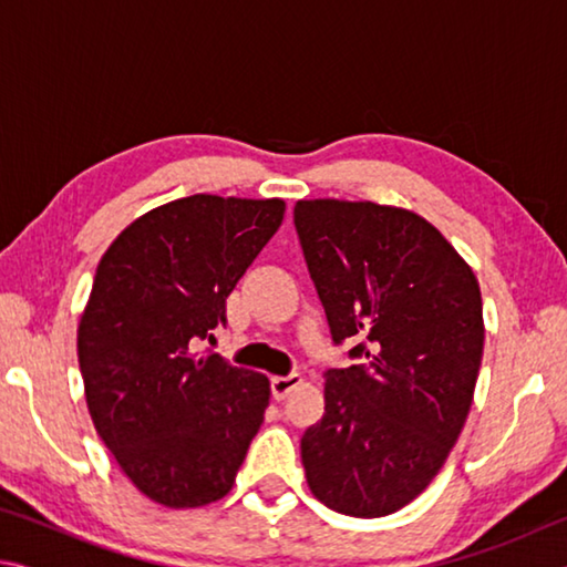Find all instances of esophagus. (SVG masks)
<instances>
[{
    "instance_id": "obj_1",
    "label": "esophagus",
    "mask_w": 567,
    "mask_h": 567,
    "mask_svg": "<svg viewBox=\"0 0 567 567\" xmlns=\"http://www.w3.org/2000/svg\"><path fill=\"white\" fill-rule=\"evenodd\" d=\"M302 385V375H297V372H290V375H277L272 378V398L275 400H285L290 395L292 390H297Z\"/></svg>"
}]
</instances>
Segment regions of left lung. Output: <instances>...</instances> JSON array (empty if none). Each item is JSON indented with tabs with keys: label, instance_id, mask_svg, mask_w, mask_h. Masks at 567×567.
Instances as JSON below:
<instances>
[{
	"label": "left lung",
	"instance_id": "8db88e82",
	"mask_svg": "<svg viewBox=\"0 0 567 567\" xmlns=\"http://www.w3.org/2000/svg\"><path fill=\"white\" fill-rule=\"evenodd\" d=\"M295 227L334 344L324 415L300 440L312 495L382 517L433 483L463 430L483 360V297L470 265L410 209L300 199Z\"/></svg>",
	"mask_w": 567,
	"mask_h": 567
}]
</instances>
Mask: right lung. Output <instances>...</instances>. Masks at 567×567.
I'll use <instances>...</instances> for the list:
<instances>
[{
    "mask_svg": "<svg viewBox=\"0 0 567 567\" xmlns=\"http://www.w3.org/2000/svg\"><path fill=\"white\" fill-rule=\"evenodd\" d=\"M282 199L192 195L124 227L97 265L76 330L102 443L165 507L225 497L270 405V380L199 340L223 328L239 277L280 229Z\"/></svg>",
    "mask_w": 567,
    "mask_h": 567,
    "instance_id": "right-lung-1",
    "label": "right lung"
}]
</instances>
